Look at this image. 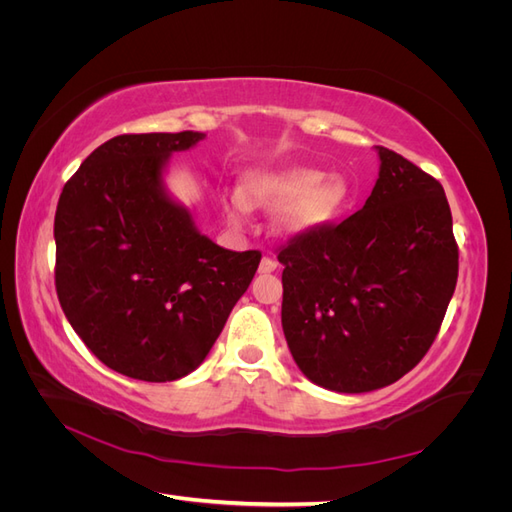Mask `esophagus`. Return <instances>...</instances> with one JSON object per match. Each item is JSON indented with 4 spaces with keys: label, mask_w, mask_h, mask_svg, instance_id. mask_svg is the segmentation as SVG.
<instances>
[{
    "label": "esophagus",
    "mask_w": 512,
    "mask_h": 512,
    "mask_svg": "<svg viewBox=\"0 0 512 512\" xmlns=\"http://www.w3.org/2000/svg\"><path fill=\"white\" fill-rule=\"evenodd\" d=\"M277 269V260L275 258H271V256H265L260 260V267H258V271L260 273H273Z\"/></svg>",
    "instance_id": "esophagus-1"
}]
</instances>
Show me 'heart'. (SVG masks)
Wrapping results in <instances>:
<instances>
[{"mask_svg":"<svg viewBox=\"0 0 512 512\" xmlns=\"http://www.w3.org/2000/svg\"><path fill=\"white\" fill-rule=\"evenodd\" d=\"M350 200L348 181L342 175H324L318 168L258 170L245 175L243 190H230L222 198L226 220L243 228L252 207L275 209L277 228L286 235H305L333 222Z\"/></svg>","mask_w":512,"mask_h":512,"instance_id":"1","label":"heart"}]
</instances>
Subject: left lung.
Here are the masks:
<instances>
[{"instance_id": "obj_1", "label": "left lung", "mask_w": 512, "mask_h": 512, "mask_svg": "<svg viewBox=\"0 0 512 512\" xmlns=\"http://www.w3.org/2000/svg\"><path fill=\"white\" fill-rule=\"evenodd\" d=\"M376 151L380 173L363 209L277 254L292 359L335 393H369L406 376L436 339L457 284L440 181L391 149Z\"/></svg>"}]
</instances>
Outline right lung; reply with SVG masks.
I'll list each match as a JSON object with an SVG mask.
<instances>
[{
	"instance_id": "obj_1",
	"label": "right lung",
	"mask_w": 512,
	"mask_h": 512,
	"mask_svg": "<svg viewBox=\"0 0 512 512\" xmlns=\"http://www.w3.org/2000/svg\"><path fill=\"white\" fill-rule=\"evenodd\" d=\"M203 138L115 136L89 153L57 203L61 309L106 367L134 380H179L203 363L260 262L256 250L215 245L166 190L170 156Z\"/></svg>"
}]
</instances>
